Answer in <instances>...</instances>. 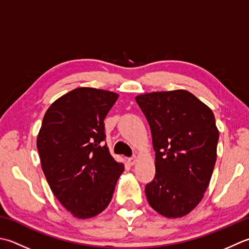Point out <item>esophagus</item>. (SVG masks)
<instances>
[{
    "instance_id": "1",
    "label": "esophagus",
    "mask_w": 249,
    "mask_h": 249,
    "mask_svg": "<svg viewBox=\"0 0 249 249\" xmlns=\"http://www.w3.org/2000/svg\"><path fill=\"white\" fill-rule=\"evenodd\" d=\"M136 162H137V158L136 157H131L127 160V163L130 165V166H133V165L136 164Z\"/></svg>"
}]
</instances>
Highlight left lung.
Instances as JSON below:
<instances>
[{
    "mask_svg": "<svg viewBox=\"0 0 249 249\" xmlns=\"http://www.w3.org/2000/svg\"><path fill=\"white\" fill-rule=\"evenodd\" d=\"M147 119L155 151V176L145 196L167 218L188 215L202 201L217 159L219 131L209 107L188 90L136 97Z\"/></svg>",
    "mask_w": 249,
    "mask_h": 249,
    "instance_id": "1",
    "label": "left lung"
}]
</instances>
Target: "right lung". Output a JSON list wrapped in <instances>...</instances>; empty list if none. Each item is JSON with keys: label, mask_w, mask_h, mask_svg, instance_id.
I'll list each match as a JSON object with an SVG mask.
<instances>
[{"label": "right lung", "mask_w": 249, "mask_h": 249, "mask_svg": "<svg viewBox=\"0 0 249 249\" xmlns=\"http://www.w3.org/2000/svg\"><path fill=\"white\" fill-rule=\"evenodd\" d=\"M113 91L79 87L53 102L36 138L43 173L61 205L79 219L108 207L124 165L107 147V114Z\"/></svg>", "instance_id": "obj_1"}]
</instances>
